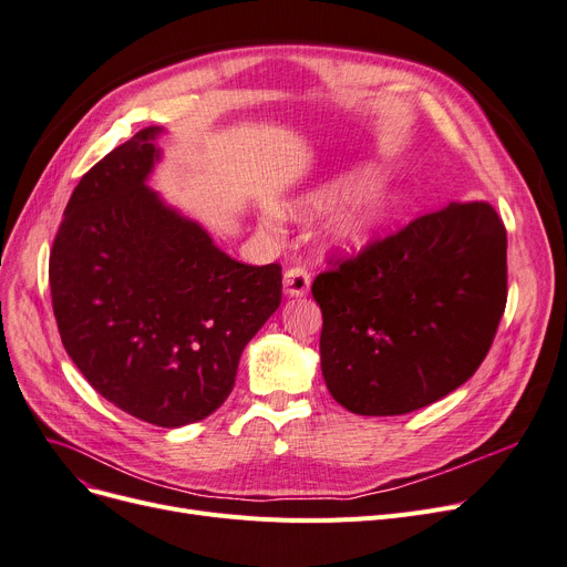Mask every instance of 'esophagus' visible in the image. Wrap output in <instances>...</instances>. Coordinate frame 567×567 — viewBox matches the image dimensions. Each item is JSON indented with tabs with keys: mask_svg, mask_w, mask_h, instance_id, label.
Instances as JSON below:
<instances>
[{
	"mask_svg": "<svg viewBox=\"0 0 567 567\" xmlns=\"http://www.w3.org/2000/svg\"><path fill=\"white\" fill-rule=\"evenodd\" d=\"M282 289H285L287 297H291V299L306 297L308 289H310V274H308L303 266H293V268L285 270Z\"/></svg>",
	"mask_w": 567,
	"mask_h": 567,
	"instance_id": "esophagus-1",
	"label": "esophagus"
}]
</instances>
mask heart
Wrapping results in <instances>:
<instances>
[{"label":"heart","instance_id":"b5f03b06","mask_svg":"<svg viewBox=\"0 0 567 567\" xmlns=\"http://www.w3.org/2000/svg\"><path fill=\"white\" fill-rule=\"evenodd\" d=\"M380 171L371 164L344 171L338 178L306 194L297 213L315 215L341 206L331 219V240L342 250L359 252L373 245L401 215L403 194L389 183H375Z\"/></svg>","mask_w":567,"mask_h":567}]
</instances>
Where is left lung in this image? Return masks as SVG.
Returning <instances> with one entry per match:
<instances>
[{
    "mask_svg": "<svg viewBox=\"0 0 567 567\" xmlns=\"http://www.w3.org/2000/svg\"><path fill=\"white\" fill-rule=\"evenodd\" d=\"M322 375L354 414L426 408L484 361L507 301V234L494 206L450 204L319 274Z\"/></svg>",
    "mask_w": 567,
    "mask_h": 567,
    "instance_id": "obj_1",
    "label": "left lung"
}]
</instances>
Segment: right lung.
<instances>
[{"label":"right lung","mask_w":567,"mask_h":567,"mask_svg":"<svg viewBox=\"0 0 567 567\" xmlns=\"http://www.w3.org/2000/svg\"><path fill=\"white\" fill-rule=\"evenodd\" d=\"M162 132H136L81 178L48 278L62 344L92 389L178 429L227 401L245 344L280 306L282 268L231 259L147 185Z\"/></svg>","instance_id":"obj_1"}]
</instances>
